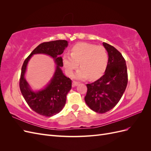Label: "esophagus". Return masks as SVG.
<instances>
[{"label":"esophagus","instance_id":"1","mask_svg":"<svg viewBox=\"0 0 151 151\" xmlns=\"http://www.w3.org/2000/svg\"><path fill=\"white\" fill-rule=\"evenodd\" d=\"M78 84H79V83H77V82H76V81H73L72 82V86L73 87H75Z\"/></svg>","mask_w":151,"mask_h":151}]
</instances>
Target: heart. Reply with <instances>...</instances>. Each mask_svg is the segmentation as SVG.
I'll list each match as a JSON object with an SVG mask.
<instances>
[{
	"instance_id": "obj_1",
	"label": "heart",
	"mask_w": 151,
	"mask_h": 151,
	"mask_svg": "<svg viewBox=\"0 0 151 151\" xmlns=\"http://www.w3.org/2000/svg\"><path fill=\"white\" fill-rule=\"evenodd\" d=\"M108 62V53L103 47L87 43L75 45L71 55L65 54L63 57V64L68 76H73L79 63L81 68L76 74L79 80L99 78L106 70Z\"/></svg>"
}]
</instances>
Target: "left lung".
I'll return each instance as SVG.
<instances>
[{"label": "left lung", "instance_id": "8db88e82", "mask_svg": "<svg viewBox=\"0 0 151 151\" xmlns=\"http://www.w3.org/2000/svg\"><path fill=\"white\" fill-rule=\"evenodd\" d=\"M108 53L105 72L99 79L86 84L88 91L84 98L87 105L98 113H104L115 107L124 93L128 83L125 58L111 45L103 43Z\"/></svg>", "mask_w": 151, "mask_h": 151}]
</instances>
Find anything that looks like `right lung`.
Segmentation results:
<instances>
[{"label":"right lung","instance_id":"add662e5","mask_svg":"<svg viewBox=\"0 0 151 151\" xmlns=\"http://www.w3.org/2000/svg\"><path fill=\"white\" fill-rule=\"evenodd\" d=\"M68 46L66 40H55L40 44L26 58L21 68L19 88L29 106L42 116L50 117L58 113L66 103L67 94L72 88V81L67 77L61 70L63 60L61 54ZM46 54L52 57L57 67L54 75L49 84L42 90L32 91L24 78L27 65L35 54Z\"/></svg>","mask_w":151,"mask_h":151}]
</instances>
